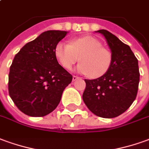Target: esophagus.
Returning a JSON list of instances; mask_svg holds the SVG:
<instances>
[{"label": "esophagus", "instance_id": "esophagus-1", "mask_svg": "<svg viewBox=\"0 0 149 149\" xmlns=\"http://www.w3.org/2000/svg\"><path fill=\"white\" fill-rule=\"evenodd\" d=\"M78 79H79V77H77V76H73V77H72V81H77V80H78Z\"/></svg>", "mask_w": 149, "mask_h": 149}]
</instances>
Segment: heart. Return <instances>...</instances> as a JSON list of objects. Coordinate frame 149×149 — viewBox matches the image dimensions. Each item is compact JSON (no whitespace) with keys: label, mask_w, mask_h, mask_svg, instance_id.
Here are the masks:
<instances>
[{"label":"heart","mask_w":149,"mask_h":149,"mask_svg":"<svg viewBox=\"0 0 149 149\" xmlns=\"http://www.w3.org/2000/svg\"><path fill=\"white\" fill-rule=\"evenodd\" d=\"M55 56L65 69H71L78 60L77 72L98 78L109 71L112 64V54L102 47L98 39L92 36H85L72 40L70 44L58 42L55 47Z\"/></svg>","instance_id":"obj_1"}]
</instances>
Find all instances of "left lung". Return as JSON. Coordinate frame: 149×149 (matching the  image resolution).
Here are the masks:
<instances>
[{
    "mask_svg": "<svg viewBox=\"0 0 149 149\" xmlns=\"http://www.w3.org/2000/svg\"><path fill=\"white\" fill-rule=\"evenodd\" d=\"M103 35L112 54L109 71L101 77L87 80L82 98L92 113L111 118L125 112L135 101L140 82L138 60L130 47L106 30Z\"/></svg>",
    "mask_w": 149,
    "mask_h": 149,
    "instance_id": "obj_1",
    "label": "left lung"
}]
</instances>
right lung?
<instances>
[{
	"instance_id": "1",
	"label": "right lung",
	"mask_w": 149,
	"mask_h": 149,
	"mask_svg": "<svg viewBox=\"0 0 149 149\" xmlns=\"http://www.w3.org/2000/svg\"><path fill=\"white\" fill-rule=\"evenodd\" d=\"M68 31H47L27 42L9 68V93L17 107L32 117H42L59 105L72 75L59 64L55 47Z\"/></svg>"
}]
</instances>
